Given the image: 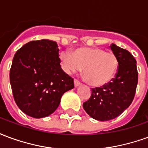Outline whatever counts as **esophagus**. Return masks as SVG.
<instances>
[{"label":"esophagus","mask_w":148,"mask_h":148,"mask_svg":"<svg viewBox=\"0 0 148 148\" xmlns=\"http://www.w3.org/2000/svg\"><path fill=\"white\" fill-rule=\"evenodd\" d=\"M80 85H81V82H79V81L77 80V79H75V80H74V86L77 87L78 86H80Z\"/></svg>","instance_id":"1"}]
</instances>
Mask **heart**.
<instances>
[{
    "label": "heart",
    "mask_w": 148,
    "mask_h": 148,
    "mask_svg": "<svg viewBox=\"0 0 148 148\" xmlns=\"http://www.w3.org/2000/svg\"><path fill=\"white\" fill-rule=\"evenodd\" d=\"M60 59L66 73L71 74L83 68V77L93 87L109 83L117 71L116 55L100 47H81L71 54L63 51L60 54Z\"/></svg>",
    "instance_id": "b5f03b06"
}]
</instances>
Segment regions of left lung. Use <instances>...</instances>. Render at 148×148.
Listing matches in <instances>:
<instances>
[{"label": "left lung", "instance_id": "obj_1", "mask_svg": "<svg viewBox=\"0 0 148 148\" xmlns=\"http://www.w3.org/2000/svg\"><path fill=\"white\" fill-rule=\"evenodd\" d=\"M110 48L118 61L117 72L109 83L92 89L83 108L95 120L106 121L117 117L130 106L138 83L136 61L130 52L112 44Z\"/></svg>", "mask_w": 148, "mask_h": 148}]
</instances>
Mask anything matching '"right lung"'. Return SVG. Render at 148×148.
I'll use <instances>...</instances> for the list:
<instances>
[{
    "label": "right lung",
    "mask_w": 148,
    "mask_h": 148,
    "mask_svg": "<svg viewBox=\"0 0 148 148\" xmlns=\"http://www.w3.org/2000/svg\"><path fill=\"white\" fill-rule=\"evenodd\" d=\"M57 42L34 40L18 50L10 69V84L17 106L34 118L46 117L60 104L74 78L62 70Z\"/></svg>",
    "instance_id": "1"
}]
</instances>
